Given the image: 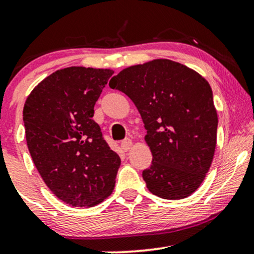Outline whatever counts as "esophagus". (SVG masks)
I'll return each mask as SVG.
<instances>
[{
	"label": "esophagus",
	"instance_id": "1",
	"mask_svg": "<svg viewBox=\"0 0 254 254\" xmlns=\"http://www.w3.org/2000/svg\"><path fill=\"white\" fill-rule=\"evenodd\" d=\"M131 145H132V141H131L130 138H125L124 141L122 142V148H123L125 151L129 150L131 148Z\"/></svg>",
	"mask_w": 254,
	"mask_h": 254
}]
</instances>
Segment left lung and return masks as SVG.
Returning <instances> with one entry per match:
<instances>
[{"label": "left lung", "instance_id": "left-lung-1", "mask_svg": "<svg viewBox=\"0 0 254 254\" xmlns=\"http://www.w3.org/2000/svg\"><path fill=\"white\" fill-rule=\"evenodd\" d=\"M129 97L141 115L153 155L142 176L164 199H182L205 179L214 159L217 111L210 84L199 72L159 58L127 66L110 81Z\"/></svg>", "mask_w": 254, "mask_h": 254}]
</instances>
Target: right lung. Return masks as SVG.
I'll return each mask as SVG.
<instances>
[{"mask_svg":"<svg viewBox=\"0 0 254 254\" xmlns=\"http://www.w3.org/2000/svg\"><path fill=\"white\" fill-rule=\"evenodd\" d=\"M112 69L69 66L34 87L24 105L26 141L40 177L64 203L98 205L112 193L121 159L93 121Z\"/></svg>","mask_w":254,"mask_h":254,"instance_id":"1","label":"right lung"}]
</instances>
